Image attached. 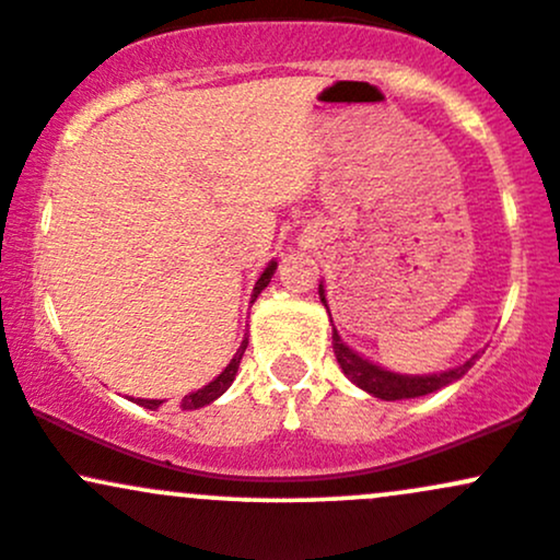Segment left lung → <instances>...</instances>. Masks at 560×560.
I'll list each match as a JSON object with an SVG mask.
<instances>
[{
	"label": "left lung",
	"instance_id": "left-lung-1",
	"mask_svg": "<svg viewBox=\"0 0 560 560\" xmlns=\"http://www.w3.org/2000/svg\"><path fill=\"white\" fill-rule=\"evenodd\" d=\"M317 293H320V302L326 304V310H328L326 288H323V282H320V291ZM334 354H336V360H339L345 376L350 378L352 384H358L360 389H365L369 395H374V398H378V400H406V398H422V395L438 393L441 387H448L451 382H456V378L465 376L467 371L472 369L475 358H478V354H472V358L465 360L462 365H456V369H448V371H441V374H422V376L395 374V371L382 369V365L365 360L363 354L350 350V347L341 341V336L336 334V328H334Z\"/></svg>",
	"mask_w": 560,
	"mask_h": 560
}]
</instances>
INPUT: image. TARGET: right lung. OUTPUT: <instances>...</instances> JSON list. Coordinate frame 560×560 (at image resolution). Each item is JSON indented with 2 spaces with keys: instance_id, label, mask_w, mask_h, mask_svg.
<instances>
[{
  "instance_id": "obj_1",
  "label": "right lung",
  "mask_w": 560,
  "mask_h": 560,
  "mask_svg": "<svg viewBox=\"0 0 560 560\" xmlns=\"http://www.w3.org/2000/svg\"><path fill=\"white\" fill-rule=\"evenodd\" d=\"M275 269H278V261H269V264H267V269H264V272H261V278L256 280V285H254V296H250V304H254L256 299H258V293H261L264 288L269 285V280H272ZM245 347H248V336H245V339H243V345H240V350L234 352V358L230 360V365H226V369L221 371V374L215 376L213 382H208L206 387L197 389V393L184 395V400H182V408H184V411H195V408L208 406V402H213L215 398H221V395H224L226 389L232 387L234 376H237V369H240V360H243V354H245ZM136 402H138V406H143V408H152V411H154V408H160V406H162V400H143V398H138Z\"/></svg>"
}]
</instances>
